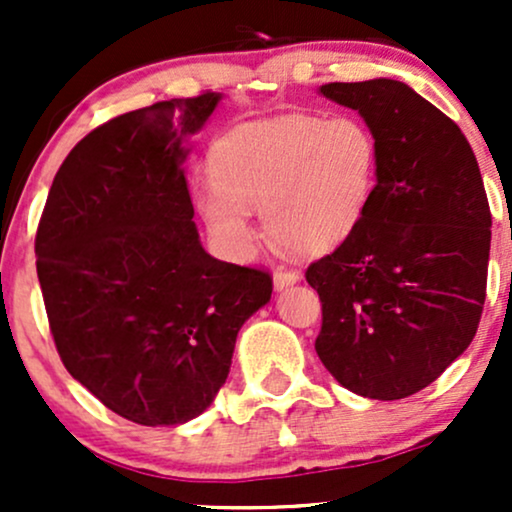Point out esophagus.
I'll use <instances>...</instances> for the list:
<instances>
[{"label": "esophagus", "instance_id": "esophagus-1", "mask_svg": "<svg viewBox=\"0 0 512 512\" xmlns=\"http://www.w3.org/2000/svg\"><path fill=\"white\" fill-rule=\"evenodd\" d=\"M298 281H301V274L293 272V269H276L274 272V289L276 291L289 289V286L298 284Z\"/></svg>", "mask_w": 512, "mask_h": 512}]
</instances>
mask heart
Wrapping results in <instances>:
<instances>
[{"label":"heart","instance_id":"1","mask_svg":"<svg viewBox=\"0 0 512 512\" xmlns=\"http://www.w3.org/2000/svg\"><path fill=\"white\" fill-rule=\"evenodd\" d=\"M214 185L195 207L223 250L255 248L252 207L264 231L301 255L344 243L366 216L378 175V142L356 115H284L231 129L211 146Z\"/></svg>","mask_w":512,"mask_h":512}]
</instances>
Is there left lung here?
Segmentation results:
<instances>
[{
    "instance_id": "left-lung-1",
    "label": "left lung",
    "mask_w": 512,
    "mask_h": 512,
    "mask_svg": "<svg viewBox=\"0 0 512 512\" xmlns=\"http://www.w3.org/2000/svg\"><path fill=\"white\" fill-rule=\"evenodd\" d=\"M378 142L366 216L305 279L320 293L315 351L370 399L424 390L464 354L486 298L491 211L460 127L395 79L325 84Z\"/></svg>"
}]
</instances>
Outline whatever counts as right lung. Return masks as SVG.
I'll use <instances>...</instances> for the list:
<instances>
[{"label":"right lung","mask_w":512,"mask_h":512,"mask_svg":"<svg viewBox=\"0 0 512 512\" xmlns=\"http://www.w3.org/2000/svg\"><path fill=\"white\" fill-rule=\"evenodd\" d=\"M219 101L170 98L86 134L57 170L35 236L64 368L134 424L202 414L240 327L272 298V276L211 257L192 221L187 139Z\"/></svg>","instance_id":"obj_1"}]
</instances>
